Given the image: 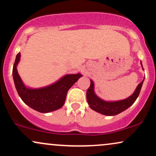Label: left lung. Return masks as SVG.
Wrapping results in <instances>:
<instances>
[{
	"mask_svg": "<svg viewBox=\"0 0 156 156\" xmlns=\"http://www.w3.org/2000/svg\"><path fill=\"white\" fill-rule=\"evenodd\" d=\"M142 67V64L141 62ZM142 69L143 67H142ZM144 80L137 86L134 92L128 98L117 101H105L100 98L94 92V84L92 80H90V87L87 92V100L88 104L92 110L106 116H114L119 113L124 112L128 108L130 105L133 104L137 99L140 93Z\"/></svg>",
	"mask_w": 156,
	"mask_h": 156,
	"instance_id": "1",
	"label": "left lung"
}]
</instances>
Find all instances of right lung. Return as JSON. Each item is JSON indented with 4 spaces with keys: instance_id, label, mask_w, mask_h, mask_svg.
Segmentation results:
<instances>
[{
    "instance_id": "1",
    "label": "right lung",
    "mask_w": 156,
    "mask_h": 156,
    "mask_svg": "<svg viewBox=\"0 0 156 156\" xmlns=\"http://www.w3.org/2000/svg\"><path fill=\"white\" fill-rule=\"evenodd\" d=\"M20 53L16 56L13 66L12 76L15 88L19 96L27 105L41 113H49L59 109L65 102L67 92L82 75L67 74L55 83L42 87L33 89L25 85L17 72V64L20 60Z\"/></svg>"
}]
</instances>
